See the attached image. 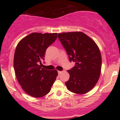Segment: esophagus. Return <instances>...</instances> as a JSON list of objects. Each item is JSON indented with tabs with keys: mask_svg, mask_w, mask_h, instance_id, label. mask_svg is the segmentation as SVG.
<instances>
[{
	"mask_svg": "<svg viewBox=\"0 0 120 120\" xmlns=\"http://www.w3.org/2000/svg\"><path fill=\"white\" fill-rule=\"evenodd\" d=\"M62 73H63V71H58V74H61Z\"/></svg>",
	"mask_w": 120,
	"mask_h": 120,
	"instance_id": "obj_1",
	"label": "esophagus"
}]
</instances>
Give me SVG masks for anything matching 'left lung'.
<instances>
[{
	"mask_svg": "<svg viewBox=\"0 0 120 120\" xmlns=\"http://www.w3.org/2000/svg\"><path fill=\"white\" fill-rule=\"evenodd\" d=\"M58 38L75 66L68 72L70 78L65 85L69 91L85 94L93 89L100 77L101 56L96 43L81 31L62 33Z\"/></svg>",
	"mask_w": 120,
	"mask_h": 120,
	"instance_id": "1",
	"label": "left lung"
}]
</instances>
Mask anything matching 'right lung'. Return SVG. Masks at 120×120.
<instances>
[{
    "label": "right lung",
    "mask_w": 120,
    "mask_h": 120,
    "mask_svg": "<svg viewBox=\"0 0 120 120\" xmlns=\"http://www.w3.org/2000/svg\"><path fill=\"white\" fill-rule=\"evenodd\" d=\"M57 33H33L22 38L15 49L13 65L16 78L27 94L34 98L46 95L58 73L42 68L46 49L55 41Z\"/></svg>",
    "instance_id": "right-lung-1"
}]
</instances>
